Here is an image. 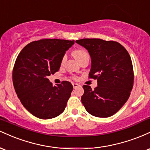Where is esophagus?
I'll return each mask as SVG.
<instances>
[{
  "label": "esophagus",
  "mask_w": 150,
  "mask_h": 150,
  "mask_svg": "<svg viewBox=\"0 0 150 150\" xmlns=\"http://www.w3.org/2000/svg\"><path fill=\"white\" fill-rule=\"evenodd\" d=\"M73 88L75 89V88H77V87H78L79 85H78V84H77V83H73Z\"/></svg>",
  "instance_id": "obj_1"
}]
</instances>
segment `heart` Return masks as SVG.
Masks as SVG:
<instances>
[{"instance_id":"heart-1","label":"heart","mask_w":150,"mask_h":150,"mask_svg":"<svg viewBox=\"0 0 150 150\" xmlns=\"http://www.w3.org/2000/svg\"><path fill=\"white\" fill-rule=\"evenodd\" d=\"M86 54H87V53L85 51H84V50L81 49L76 50V51H75L73 52V56H75V58H76L77 60H79L80 58L83 57V56H85ZM65 59H66V56H63V59H62V63H63V62L65 61Z\"/></svg>"}]
</instances>
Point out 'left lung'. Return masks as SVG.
Here are the masks:
<instances>
[{
	"instance_id": "8db88e82",
	"label": "left lung",
	"mask_w": 150,
	"mask_h": 150,
	"mask_svg": "<svg viewBox=\"0 0 150 150\" xmlns=\"http://www.w3.org/2000/svg\"><path fill=\"white\" fill-rule=\"evenodd\" d=\"M75 42L87 50L91 57L89 76L97 80L94 90L83 85L81 97L86 111L92 116L107 118L116 113L130 97L134 80L130 55L121 44L100 39H82Z\"/></svg>"
}]
</instances>
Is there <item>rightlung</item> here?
<instances>
[{
	"mask_svg": "<svg viewBox=\"0 0 150 150\" xmlns=\"http://www.w3.org/2000/svg\"><path fill=\"white\" fill-rule=\"evenodd\" d=\"M75 41L46 39L32 42L19 53L13 72V85L26 109L41 119L64 111L73 87L68 81L53 86L48 77L58 71L65 51Z\"/></svg>",
	"mask_w": 150,
	"mask_h": 150,
	"instance_id": "obj_1",
	"label": "right lung"
}]
</instances>
